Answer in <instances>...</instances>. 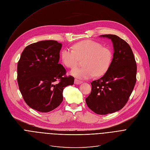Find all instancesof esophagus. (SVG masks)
I'll return each mask as SVG.
<instances>
[{"label": "esophagus", "instance_id": "obj_1", "mask_svg": "<svg viewBox=\"0 0 150 150\" xmlns=\"http://www.w3.org/2000/svg\"><path fill=\"white\" fill-rule=\"evenodd\" d=\"M82 83H83L82 81L79 80V79H75L74 83H75V84H81Z\"/></svg>", "mask_w": 150, "mask_h": 150}]
</instances>
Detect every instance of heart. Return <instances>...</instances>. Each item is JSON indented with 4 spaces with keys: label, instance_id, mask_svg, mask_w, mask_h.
<instances>
[{
    "label": "heart",
    "instance_id": "1",
    "mask_svg": "<svg viewBox=\"0 0 150 150\" xmlns=\"http://www.w3.org/2000/svg\"><path fill=\"white\" fill-rule=\"evenodd\" d=\"M61 58L63 64L68 68L74 67L79 59H84V66L74 68L71 74L78 78L88 79L107 73L112 63L113 52L100 43L87 40L75 43L73 49H64Z\"/></svg>",
    "mask_w": 150,
    "mask_h": 150
}]
</instances>
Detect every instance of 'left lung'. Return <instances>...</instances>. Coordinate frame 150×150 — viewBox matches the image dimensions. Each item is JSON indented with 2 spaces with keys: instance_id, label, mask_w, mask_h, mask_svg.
I'll use <instances>...</instances> for the list:
<instances>
[{
  "instance_id": "left-lung-1",
  "label": "left lung",
  "mask_w": 150,
  "mask_h": 150,
  "mask_svg": "<svg viewBox=\"0 0 150 150\" xmlns=\"http://www.w3.org/2000/svg\"><path fill=\"white\" fill-rule=\"evenodd\" d=\"M114 47L112 64L103 76L91 83L92 91L86 98L90 109L107 115L122 109L128 101L136 82L137 64L132 48L121 38L105 34Z\"/></svg>"
}]
</instances>
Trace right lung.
Returning a JSON list of instances; mask_svg holds the SVG:
<instances>
[{"instance_id":"obj_1","label":"right lung","mask_w":150,"mask_h":150,"mask_svg":"<svg viewBox=\"0 0 150 150\" xmlns=\"http://www.w3.org/2000/svg\"><path fill=\"white\" fill-rule=\"evenodd\" d=\"M62 46L55 40L31 44L18 62L19 90L27 105L38 112L46 113L58 107L63 101V89L74 84V78L67 76L65 68L58 63Z\"/></svg>"}]
</instances>
